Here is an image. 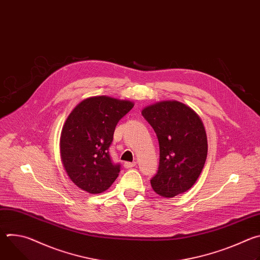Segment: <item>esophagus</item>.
Segmentation results:
<instances>
[{
    "label": "esophagus",
    "instance_id": "obj_1",
    "mask_svg": "<svg viewBox=\"0 0 260 260\" xmlns=\"http://www.w3.org/2000/svg\"><path fill=\"white\" fill-rule=\"evenodd\" d=\"M136 165H137L136 161H134V162H127V161H126V162H124L123 166H124L125 169H131V168H134Z\"/></svg>",
    "mask_w": 260,
    "mask_h": 260
}]
</instances>
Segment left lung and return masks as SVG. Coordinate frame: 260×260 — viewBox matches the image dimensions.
Returning <instances> with one entry per match:
<instances>
[{
	"label": "left lung",
	"mask_w": 260,
	"mask_h": 260,
	"mask_svg": "<svg viewBox=\"0 0 260 260\" xmlns=\"http://www.w3.org/2000/svg\"><path fill=\"white\" fill-rule=\"evenodd\" d=\"M142 115L159 143V167L150 180L153 190L169 199L187 191L207 159V134L201 117L189 106L175 100L147 106Z\"/></svg>",
	"instance_id": "1"
}]
</instances>
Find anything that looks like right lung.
Here are the masks:
<instances>
[{
  "mask_svg": "<svg viewBox=\"0 0 260 260\" xmlns=\"http://www.w3.org/2000/svg\"><path fill=\"white\" fill-rule=\"evenodd\" d=\"M134 103L107 95L80 102L68 116L60 134V158L72 182L91 193L106 191L120 172L111 160L109 147L118 121Z\"/></svg>",
  "mask_w": 260,
  "mask_h": 260,
  "instance_id": "1",
  "label": "right lung"
}]
</instances>
